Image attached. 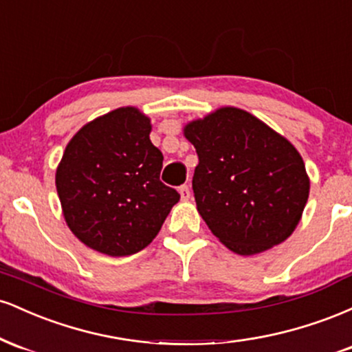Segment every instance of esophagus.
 I'll list each match as a JSON object with an SVG mask.
<instances>
[{"mask_svg":"<svg viewBox=\"0 0 352 352\" xmlns=\"http://www.w3.org/2000/svg\"><path fill=\"white\" fill-rule=\"evenodd\" d=\"M179 192H180L182 200H188V199H190V188H188V185H180Z\"/></svg>","mask_w":352,"mask_h":352,"instance_id":"esophagus-1","label":"esophagus"}]
</instances>
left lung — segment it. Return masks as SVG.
I'll return each instance as SVG.
<instances>
[{
  "mask_svg": "<svg viewBox=\"0 0 352 352\" xmlns=\"http://www.w3.org/2000/svg\"><path fill=\"white\" fill-rule=\"evenodd\" d=\"M185 137L199 155L192 180L197 208L221 243L248 256L292 235L309 179L285 137L235 107L190 122Z\"/></svg>",
  "mask_w": 352,
  "mask_h": 352,
  "instance_id": "8db88e82",
  "label": "left lung"
}]
</instances>
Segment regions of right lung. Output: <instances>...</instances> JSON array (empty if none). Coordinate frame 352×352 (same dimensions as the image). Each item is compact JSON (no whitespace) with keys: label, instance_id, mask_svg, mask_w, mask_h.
<instances>
[{"label":"right lung","instance_id":"right-lung-1","mask_svg":"<svg viewBox=\"0 0 352 352\" xmlns=\"http://www.w3.org/2000/svg\"><path fill=\"white\" fill-rule=\"evenodd\" d=\"M151 120L120 107L92 120L64 151L56 188L71 232L109 256L144 250L180 200L160 182L164 155L151 142Z\"/></svg>","mask_w":352,"mask_h":352}]
</instances>
